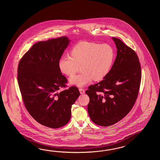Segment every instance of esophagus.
Returning <instances> with one entry per match:
<instances>
[{"instance_id":"1","label":"esophagus","mask_w":160,"mask_h":160,"mask_svg":"<svg viewBox=\"0 0 160 160\" xmlns=\"http://www.w3.org/2000/svg\"><path fill=\"white\" fill-rule=\"evenodd\" d=\"M79 92H80V93H81V94H85V90L83 89V88H79Z\"/></svg>"}]
</instances>
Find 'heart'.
Returning <instances> with one entry per match:
<instances>
[{"label": "heart", "mask_w": 160, "mask_h": 160, "mask_svg": "<svg viewBox=\"0 0 160 160\" xmlns=\"http://www.w3.org/2000/svg\"><path fill=\"white\" fill-rule=\"evenodd\" d=\"M71 55L62 57L58 62V67L62 72L72 76L81 65L82 72L70 78L72 85L82 88L94 79L101 81L112 66L114 59V50L108 44H98L81 42L72 49Z\"/></svg>", "instance_id": "1"}]
</instances>
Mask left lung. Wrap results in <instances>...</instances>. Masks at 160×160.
<instances>
[{"instance_id":"1","label":"left lung","mask_w":160,"mask_h":160,"mask_svg":"<svg viewBox=\"0 0 160 160\" xmlns=\"http://www.w3.org/2000/svg\"><path fill=\"white\" fill-rule=\"evenodd\" d=\"M117 49L116 60L102 81L88 87V106L92 121L108 126L122 119L132 109L141 79L139 59L135 51L117 38H112Z\"/></svg>"}]
</instances>
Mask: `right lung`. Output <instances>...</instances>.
Returning <instances> with one entry per match:
<instances>
[{
	"mask_svg": "<svg viewBox=\"0 0 160 160\" xmlns=\"http://www.w3.org/2000/svg\"><path fill=\"white\" fill-rule=\"evenodd\" d=\"M70 42L61 37L38 42L24 55L18 68V84L27 111L38 122L53 129L68 122L72 105L80 95L75 86L59 92L68 80L58 62Z\"/></svg>",
	"mask_w": 160,
	"mask_h": 160,
	"instance_id": "obj_1",
	"label": "right lung"
}]
</instances>
